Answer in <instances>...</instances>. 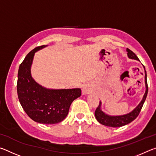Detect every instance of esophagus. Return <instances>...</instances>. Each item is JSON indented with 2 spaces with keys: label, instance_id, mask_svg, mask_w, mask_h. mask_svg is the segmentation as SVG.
<instances>
[{
  "label": "esophagus",
  "instance_id": "obj_1",
  "mask_svg": "<svg viewBox=\"0 0 156 156\" xmlns=\"http://www.w3.org/2000/svg\"><path fill=\"white\" fill-rule=\"evenodd\" d=\"M83 94H87V90L85 88H83Z\"/></svg>",
  "mask_w": 156,
  "mask_h": 156
}]
</instances>
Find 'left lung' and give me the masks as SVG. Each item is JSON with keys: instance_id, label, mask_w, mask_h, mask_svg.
Listing matches in <instances>:
<instances>
[{"instance_id": "8db88e82", "label": "left lung", "mask_w": 156, "mask_h": 156, "mask_svg": "<svg viewBox=\"0 0 156 156\" xmlns=\"http://www.w3.org/2000/svg\"><path fill=\"white\" fill-rule=\"evenodd\" d=\"M126 51H127V56L131 59H134L139 60L138 58L137 57L136 55L129 49H126ZM145 72V86H146V91L143 96V98L140 102V104L137 106L135 109H134L131 112L127 113V114L122 115H116V116H112L109 115L104 113L101 110V102H100L98 107L96 108V111H95V116H96V120L98 122L102 124V125L111 126V127H120V126H122L124 125H127V124L131 122L132 121L134 120L136 118L138 117L140 112L142 109V107L143 106L144 102L146 100V98L148 94V84H147V72Z\"/></svg>"}]
</instances>
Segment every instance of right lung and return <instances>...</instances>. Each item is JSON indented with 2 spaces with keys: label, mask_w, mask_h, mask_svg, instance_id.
<instances>
[{
  "label": "right lung",
  "mask_w": 156,
  "mask_h": 156,
  "mask_svg": "<svg viewBox=\"0 0 156 156\" xmlns=\"http://www.w3.org/2000/svg\"><path fill=\"white\" fill-rule=\"evenodd\" d=\"M46 46H39L31 50L20 65L17 93L21 106L31 119L38 123L52 125L67 117L72 102L80 96L81 89H49L34 80L31 66L34 54Z\"/></svg>",
  "instance_id": "right-lung-1"
}]
</instances>
